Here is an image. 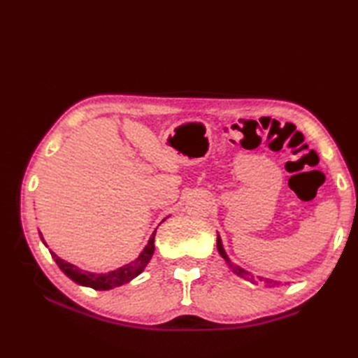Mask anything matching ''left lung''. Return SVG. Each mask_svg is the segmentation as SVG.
<instances>
[{
  "instance_id": "8db88e82",
  "label": "left lung",
  "mask_w": 358,
  "mask_h": 358,
  "mask_svg": "<svg viewBox=\"0 0 358 358\" xmlns=\"http://www.w3.org/2000/svg\"><path fill=\"white\" fill-rule=\"evenodd\" d=\"M217 251H220V254L221 256L227 260V264L230 265V268L234 270V273H237L238 276H241V278H246V280H250L251 282H257V281H262V278H256L254 275H251V273H248V271H245L243 268H240V266H237V265H234V264H230V260H229V257H227V254H226V251H224V248H222V243H221V238L217 237Z\"/></svg>"
}]
</instances>
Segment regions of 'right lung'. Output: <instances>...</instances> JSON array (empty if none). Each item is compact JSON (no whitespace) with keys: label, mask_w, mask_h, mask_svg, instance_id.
<instances>
[{"label":"right lung","mask_w":358,"mask_h":358,"mask_svg":"<svg viewBox=\"0 0 358 358\" xmlns=\"http://www.w3.org/2000/svg\"><path fill=\"white\" fill-rule=\"evenodd\" d=\"M41 238H42V235H41ZM153 252H155V234L151 235L148 245L145 246L143 252L134 260V262L121 266V268L115 270V271H110V273L96 275V273H88V271L78 270L76 265L66 262V260L59 259L55 252L50 251L53 260H55L57 265L62 268V271H64L66 276H69L71 280L76 281L77 284L93 287L96 290H108L112 287L121 286V284H126L128 281H131L132 278L141 275L145 266H147V264L150 262Z\"/></svg>","instance_id":"right-lung-1"}]
</instances>
